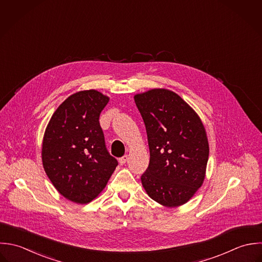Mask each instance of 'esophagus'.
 <instances>
[{"instance_id":"1","label":"esophagus","mask_w":262,"mask_h":262,"mask_svg":"<svg viewBox=\"0 0 262 262\" xmlns=\"http://www.w3.org/2000/svg\"><path fill=\"white\" fill-rule=\"evenodd\" d=\"M128 156L126 155V156H124V157H122V158H120L119 159V163H120V165H124V164H126V162L128 161Z\"/></svg>"}]
</instances>
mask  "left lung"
<instances>
[{"label": "left lung", "mask_w": 262, "mask_h": 262, "mask_svg": "<svg viewBox=\"0 0 262 262\" xmlns=\"http://www.w3.org/2000/svg\"><path fill=\"white\" fill-rule=\"evenodd\" d=\"M143 119L150 160L141 176L151 199L168 207L186 203L201 187L208 161L204 126L177 93L151 89L134 96Z\"/></svg>", "instance_id": "left-lung-1"}]
</instances>
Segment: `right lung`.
I'll return each mask as SVG.
<instances>
[{
  "label": "right lung",
  "mask_w": 262,
  "mask_h": 262,
  "mask_svg": "<svg viewBox=\"0 0 262 262\" xmlns=\"http://www.w3.org/2000/svg\"><path fill=\"white\" fill-rule=\"evenodd\" d=\"M108 99L94 89L70 95L45 132L43 169L60 194L76 203L93 200L118 166L106 149L98 121Z\"/></svg>",
  "instance_id": "obj_1"
}]
</instances>
